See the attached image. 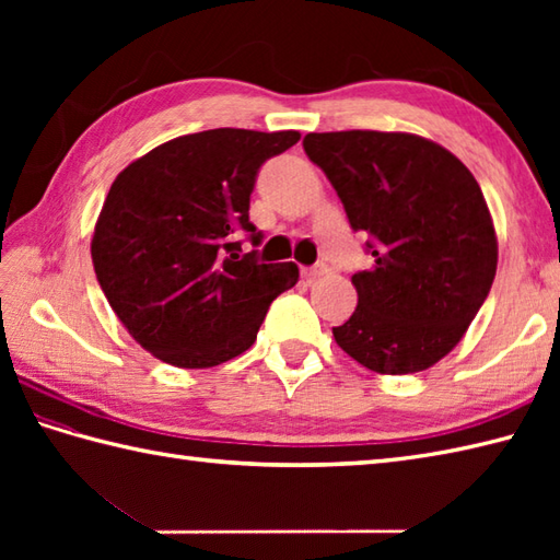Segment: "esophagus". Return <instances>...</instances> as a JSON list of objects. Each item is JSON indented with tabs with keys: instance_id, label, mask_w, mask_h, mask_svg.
Masks as SVG:
<instances>
[{
	"instance_id": "1",
	"label": "esophagus",
	"mask_w": 560,
	"mask_h": 560,
	"mask_svg": "<svg viewBox=\"0 0 560 560\" xmlns=\"http://www.w3.org/2000/svg\"><path fill=\"white\" fill-rule=\"evenodd\" d=\"M329 269H327V265H315V267H307V269H303V277L307 279V281H315V279H319V277H325Z\"/></svg>"
}]
</instances>
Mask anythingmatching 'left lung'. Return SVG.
I'll use <instances>...</instances> for the list:
<instances>
[{"instance_id":"8db88e82","label":"left lung","mask_w":560,"mask_h":560,"mask_svg":"<svg viewBox=\"0 0 560 560\" xmlns=\"http://www.w3.org/2000/svg\"><path fill=\"white\" fill-rule=\"evenodd\" d=\"M303 149L347 211L371 233L373 267L351 277L359 305L339 347L368 371L409 375L457 347L491 291L498 241L467 165L407 132L305 135Z\"/></svg>"}]
</instances>
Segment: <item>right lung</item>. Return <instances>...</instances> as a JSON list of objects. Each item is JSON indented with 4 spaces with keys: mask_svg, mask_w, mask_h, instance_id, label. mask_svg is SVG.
<instances>
[{
    "mask_svg": "<svg viewBox=\"0 0 560 560\" xmlns=\"http://www.w3.org/2000/svg\"><path fill=\"white\" fill-rule=\"evenodd\" d=\"M299 139L295 129H207L165 141L115 177L91 257L141 349L177 368H211L253 347L299 267L241 257L233 233L261 241L247 213L257 171Z\"/></svg>",
    "mask_w": 560,
    "mask_h": 560,
    "instance_id": "1",
    "label": "right lung"
}]
</instances>
